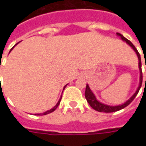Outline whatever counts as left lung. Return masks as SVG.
I'll use <instances>...</instances> for the list:
<instances>
[{
    "label": "left lung",
    "mask_w": 146,
    "mask_h": 146,
    "mask_svg": "<svg viewBox=\"0 0 146 146\" xmlns=\"http://www.w3.org/2000/svg\"><path fill=\"white\" fill-rule=\"evenodd\" d=\"M117 36H120V38L125 42L127 44H128L129 46L131 47L133 49V50L136 53V55H137V57H138L139 59V87L136 89V92L131 96V97L129 98V99L127 100V102H124L123 104H120V105H114V106H111V105H108V104H105L104 103H102V102H98L96 98V96L94 95V93L92 92L90 88H89V85L86 84V92H85V97L86 98L87 102L89 104V105L94 109V110H96V111H98V112H104V113H111V112H115V111H120L121 109L124 108L127 106H128L132 102H133V100L135 98L136 96H137V94H138L139 91V89H140L141 86H142V82H143V73H142V63H141V57H140V54H139V53L138 52V50L136 48V47L134 46L133 43H132L130 41H129L128 39H127L126 38L122 35L120 33H117ZM146 69V66H145ZM145 80H146V77H145Z\"/></svg>",
    "instance_id": "8db88e82"
}]
</instances>
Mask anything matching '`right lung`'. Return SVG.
Here are the masks:
<instances>
[{"mask_svg": "<svg viewBox=\"0 0 146 146\" xmlns=\"http://www.w3.org/2000/svg\"><path fill=\"white\" fill-rule=\"evenodd\" d=\"M17 44H18V43H17ZM17 44H15L14 46L12 48L10 49V51H11V50H12V49L13 48H14V47L16 46V45H17ZM66 86H67V84H66V86H65L64 87V89H63V90H64V89H65V88H66ZM61 98H62V96H60V98L59 101H58V102H57V104H56V105H55V106L54 107V108H52L50 109V110H48V111H45V112H44V113H35V115H46V114H48V113H51V112H53V111H54L55 110H56V108H57V107H58V105H59V104H60V100H61Z\"/></svg>", "mask_w": 146, "mask_h": 146, "instance_id": "obj_1", "label": "right lung"}]
</instances>
